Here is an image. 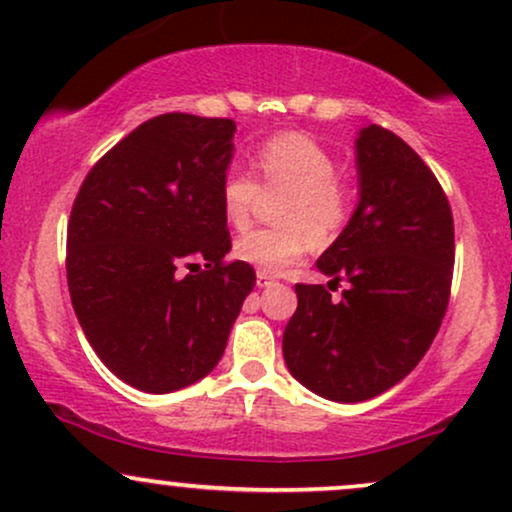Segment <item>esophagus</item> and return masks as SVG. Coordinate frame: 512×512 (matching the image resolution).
I'll use <instances>...</instances> for the list:
<instances>
[{"mask_svg": "<svg viewBox=\"0 0 512 512\" xmlns=\"http://www.w3.org/2000/svg\"><path fill=\"white\" fill-rule=\"evenodd\" d=\"M257 286L260 289H269V286H274V276L269 272H257Z\"/></svg>", "mask_w": 512, "mask_h": 512, "instance_id": "esophagus-1", "label": "esophagus"}]
</instances>
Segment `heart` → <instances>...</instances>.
<instances>
[{"mask_svg":"<svg viewBox=\"0 0 512 512\" xmlns=\"http://www.w3.org/2000/svg\"><path fill=\"white\" fill-rule=\"evenodd\" d=\"M252 166L264 190H286L276 209L284 226L243 233L233 245L238 260L284 272L315 245L342 233L354 209V192L337 178V158L327 146L301 132H284L257 146ZM260 185L245 170H228L221 180V209L233 228H245L260 199Z\"/></svg>","mask_w":512,"mask_h":512,"instance_id":"1","label":"heart"}]
</instances>
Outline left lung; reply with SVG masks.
<instances>
[{"label":"left lung","mask_w":512,"mask_h":512,"mask_svg":"<svg viewBox=\"0 0 512 512\" xmlns=\"http://www.w3.org/2000/svg\"><path fill=\"white\" fill-rule=\"evenodd\" d=\"M358 204L320 255L327 286L296 284L284 361L298 383L332 402H366L424 358L448 310L455 226L443 187L390 129L356 137ZM339 280L347 289L331 298Z\"/></svg>","instance_id":"obj_1"}]
</instances>
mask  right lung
<instances>
[{"label": "right lung", "instance_id": "add662e5", "mask_svg": "<svg viewBox=\"0 0 512 512\" xmlns=\"http://www.w3.org/2000/svg\"><path fill=\"white\" fill-rule=\"evenodd\" d=\"M233 134L223 117H151L91 168L74 199V313L98 358L142 392L166 395L209 375L255 286L248 262H223Z\"/></svg>", "mask_w": 512, "mask_h": 512}]
</instances>
